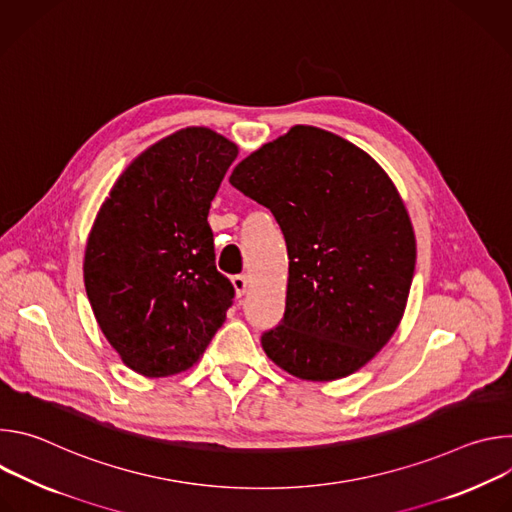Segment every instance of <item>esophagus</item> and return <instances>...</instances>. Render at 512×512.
Listing matches in <instances>:
<instances>
[{
    "mask_svg": "<svg viewBox=\"0 0 512 512\" xmlns=\"http://www.w3.org/2000/svg\"><path fill=\"white\" fill-rule=\"evenodd\" d=\"M233 287H235L237 298H243V296L247 294V289H249V279H247V275H235V277H233Z\"/></svg>",
    "mask_w": 512,
    "mask_h": 512,
    "instance_id": "1",
    "label": "esophagus"
}]
</instances>
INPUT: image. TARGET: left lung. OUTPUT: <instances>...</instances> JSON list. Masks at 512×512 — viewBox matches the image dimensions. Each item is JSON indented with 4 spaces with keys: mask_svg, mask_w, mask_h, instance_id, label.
<instances>
[{
    "mask_svg": "<svg viewBox=\"0 0 512 512\" xmlns=\"http://www.w3.org/2000/svg\"><path fill=\"white\" fill-rule=\"evenodd\" d=\"M229 182L273 212L287 245L285 314L261 336L265 354L304 381L356 373L395 334L415 269L393 180L340 135L294 125Z\"/></svg>",
    "mask_w": 512,
    "mask_h": 512,
    "instance_id": "8db88e82",
    "label": "left lung"
}]
</instances>
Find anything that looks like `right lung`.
I'll use <instances>...</instances> for the list:
<instances>
[{
    "label": "right lung",
    "mask_w": 512,
    "mask_h": 512,
    "mask_svg": "<svg viewBox=\"0 0 512 512\" xmlns=\"http://www.w3.org/2000/svg\"><path fill=\"white\" fill-rule=\"evenodd\" d=\"M237 154L208 127L180 129L141 152L97 212L87 296L109 344L143 377L194 367L233 304V283L214 265L208 210Z\"/></svg>",
    "instance_id": "obj_1"
}]
</instances>
